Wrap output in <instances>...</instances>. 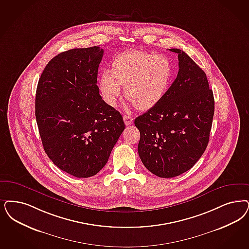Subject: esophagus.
<instances>
[{
	"mask_svg": "<svg viewBox=\"0 0 249 249\" xmlns=\"http://www.w3.org/2000/svg\"><path fill=\"white\" fill-rule=\"evenodd\" d=\"M123 120H124V122H125V124L127 125V126H129L130 125L132 122H133V118L132 117H129V116H123Z\"/></svg>",
	"mask_w": 249,
	"mask_h": 249,
	"instance_id": "obj_1",
	"label": "esophagus"
}]
</instances>
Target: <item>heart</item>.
I'll list each match as a JSON object with an SVG mask.
<instances>
[{"label": "heart", "instance_id": "b5f03b06", "mask_svg": "<svg viewBox=\"0 0 249 249\" xmlns=\"http://www.w3.org/2000/svg\"><path fill=\"white\" fill-rule=\"evenodd\" d=\"M172 76L173 65L166 56L134 50L113 60L110 72L104 71L98 86L104 101L108 106L117 105L122 86L125 97L130 103L138 110L147 111L161 102Z\"/></svg>", "mask_w": 249, "mask_h": 249}]
</instances>
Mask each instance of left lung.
I'll list each match as a JSON object with an SVG mask.
<instances>
[{"mask_svg":"<svg viewBox=\"0 0 249 249\" xmlns=\"http://www.w3.org/2000/svg\"><path fill=\"white\" fill-rule=\"evenodd\" d=\"M178 73L161 102L139 116V156L159 178L189 170L207 148L214 114V98L206 73L178 49Z\"/></svg>","mask_w":249,"mask_h":249,"instance_id":"1","label":"left lung"}]
</instances>
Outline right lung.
I'll use <instances>...</instances> for the list:
<instances>
[{
  "instance_id": "obj_1",
  "label": "right lung",
  "mask_w": 249,
  "mask_h": 249,
  "mask_svg": "<svg viewBox=\"0 0 249 249\" xmlns=\"http://www.w3.org/2000/svg\"><path fill=\"white\" fill-rule=\"evenodd\" d=\"M99 47L72 49L49 61L36 94V120L44 150L76 178L100 171L125 129L122 116L99 94Z\"/></svg>"
}]
</instances>
